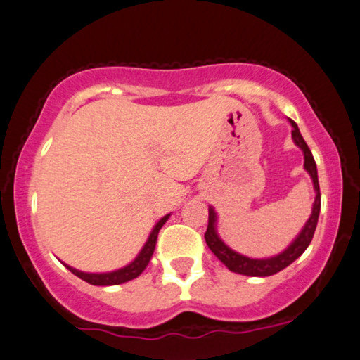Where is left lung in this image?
I'll return each mask as SVG.
<instances>
[{
    "instance_id": "obj_1",
    "label": "left lung",
    "mask_w": 360,
    "mask_h": 360,
    "mask_svg": "<svg viewBox=\"0 0 360 360\" xmlns=\"http://www.w3.org/2000/svg\"><path fill=\"white\" fill-rule=\"evenodd\" d=\"M290 122L293 127L292 139L303 150V155H305V169L310 173L311 179H313V186H315V191H316L311 217L308 219L305 226H303L300 235L297 236V240L293 241L285 251L281 252V255L269 257V259H251V257L238 255V252L230 250V248L220 240L219 235H217V231H215V212H214V209H209V226H207V231H205L207 246L210 248V251L214 252V255L219 257V259L224 262V264L229 267L230 271L238 272V274L251 276V277H267V276L277 274L279 271L285 269L287 266H290L298 256L303 255V251L307 250L308 245H310L313 240V235H315L318 217H320V207H321V195H320V184H318L316 163H315V158H313L310 148H308L305 140H303V136L300 134V130H298L297 124L293 122V120H290Z\"/></svg>"
}]
</instances>
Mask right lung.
Wrapping results in <instances>:
<instances>
[{"label":"right lung","mask_w":360,"mask_h":360,"mask_svg":"<svg viewBox=\"0 0 360 360\" xmlns=\"http://www.w3.org/2000/svg\"><path fill=\"white\" fill-rule=\"evenodd\" d=\"M168 219H169V215H165L163 219L156 224L153 231L150 233L148 241L145 243L143 250L140 251V255L135 257L134 262H130L129 266L122 267V269L114 271V272H105V274H88V272L77 271L70 266H67V267L73 272L75 276L79 277V279H83L84 282L91 283V285H119V283H124V282L135 279V277H139L141 272L145 271V267L148 266L151 256H153L155 246H156V238H158L161 226L166 224V220Z\"/></svg>","instance_id":"obj_1"}]
</instances>
